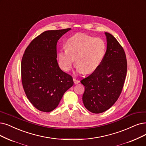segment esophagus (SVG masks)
<instances>
[{
    "label": "esophagus",
    "mask_w": 146,
    "mask_h": 146,
    "mask_svg": "<svg viewBox=\"0 0 146 146\" xmlns=\"http://www.w3.org/2000/svg\"><path fill=\"white\" fill-rule=\"evenodd\" d=\"M73 81H74V82L75 84H78V83H80V81L77 80V79H75V78H73Z\"/></svg>",
    "instance_id": "34e87169"
}]
</instances>
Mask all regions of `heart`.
Wrapping results in <instances>:
<instances>
[{
  "instance_id": "obj_1",
  "label": "heart",
  "mask_w": 146,
  "mask_h": 146,
  "mask_svg": "<svg viewBox=\"0 0 146 146\" xmlns=\"http://www.w3.org/2000/svg\"><path fill=\"white\" fill-rule=\"evenodd\" d=\"M66 47L59 53V62L62 69L69 71L75 59L78 71L89 74L100 66L106 53V45L101 38L80 33L68 38Z\"/></svg>"
}]
</instances>
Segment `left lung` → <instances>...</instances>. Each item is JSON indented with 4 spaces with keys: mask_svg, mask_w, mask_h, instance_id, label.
Listing matches in <instances>:
<instances>
[{
    "mask_svg": "<svg viewBox=\"0 0 146 146\" xmlns=\"http://www.w3.org/2000/svg\"><path fill=\"white\" fill-rule=\"evenodd\" d=\"M106 54L93 73L81 81L85 87L84 107L93 113H101L111 107L120 95L127 72L125 51L111 34L106 32Z\"/></svg>",
    "mask_w": 146,
    "mask_h": 146,
    "instance_id": "left-lung-1",
    "label": "left lung"
}]
</instances>
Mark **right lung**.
<instances>
[{"label": "right lung", "instance_id": "1", "mask_svg": "<svg viewBox=\"0 0 146 146\" xmlns=\"http://www.w3.org/2000/svg\"><path fill=\"white\" fill-rule=\"evenodd\" d=\"M71 29L44 32L32 40L23 56V89L29 101L40 111L54 110L74 84L71 75L61 70L57 60L58 40Z\"/></svg>", "mask_w": 146, "mask_h": 146}]
</instances>
